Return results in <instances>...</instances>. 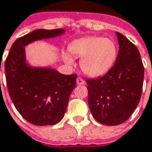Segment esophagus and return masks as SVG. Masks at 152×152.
<instances>
[{
  "mask_svg": "<svg viewBox=\"0 0 152 152\" xmlns=\"http://www.w3.org/2000/svg\"><path fill=\"white\" fill-rule=\"evenodd\" d=\"M76 83H77L78 85H83V84H84V81H83L81 77H78V78L76 79Z\"/></svg>",
  "mask_w": 152,
  "mask_h": 152,
  "instance_id": "obj_1",
  "label": "esophagus"
}]
</instances>
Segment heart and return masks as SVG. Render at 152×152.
<instances>
[{
    "label": "heart",
    "instance_id": "obj_1",
    "mask_svg": "<svg viewBox=\"0 0 152 152\" xmlns=\"http://www.w3.org/2000/svg\"><path fill=\"white\" fill-rule=\"evenodd\" d=\"M69 53L77 58H81L82 70L90 76H99L108 72L113 66L118 49L115 42L103 37L91 36L74 40L69 46ZM64 61L73 64L72 56L65 53Z\"/></svg>",
    "mask_w": 152,
    "mask_h": 152
}]
</instances>
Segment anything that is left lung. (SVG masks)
I'll use <instances>...</instances> for the list:
<instances>
[{"instance_id": "1", "label": "left lung", "mask_w": 152, "mask_h": 152, "mask_svg": "<svg viewBox=\"0 0 152 152\" xmlns=\"http://www.w3.org/2000/svg\"><path fill=\"white\" fill-rule=\"evenodd\" d=\"M119 53L105 76L88 79V103L93 118L101 124L115 126L125 122L139 104L144 69L137 47L116 32Z\"/></svg>"}]
</instances>
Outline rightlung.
I'll list each match as a JSON object with an SVG mask.
<instances>
[{
  "label": "right lung",
  "instance_id": "1",
  "mask_svg": "<svg viewBox=\"0 0 152 152\" xmlns=\"http://www.w3.org/2000/svg\"><path fill=\"white\" fill-rule=\"evenodd\" d=\"M64 33V29L35 30L17 39L6 59L5 75L10 99L19 113L33 125H54L63 118L77 76L61 74L51 67L31 66L26 60L25 46Z\"/></svg>",
  "mask_w": 152,
  "mask_h": 152
}]
</instances>
